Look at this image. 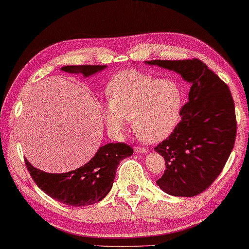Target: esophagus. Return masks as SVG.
I'll use <instances>...</instances> for the list:
<instances>
[{
	"label": "esophagus",
	"instance_id": "34e87169",
	"mask_svg": "<svg viewBox=\"0 0 249 249\" xmlns=\"http://www.w3.org/2000/svg\"><path fill=\"white\" fill-rule=\"evenodd\" d=\"M134 149H135L136 153H146V152H147V149H146L145 147H141V146H136Z\"/></svg>",
	"mask_w": 249,
	"mask_h": 249
}]
</instances>
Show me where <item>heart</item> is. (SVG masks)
<instances>
[{
    "label": "heart",
    "mask_w": 249,
    "mask_h": 249,
    "mask_svg": "<svg viewBox=\"0 0 249 249\" xmlns=\"http://www.w3.org/2000/svg\"><path fill=\"white\" fill-rule=\"evenodd\" d=\"M107 105L103 107L105 124L113 132L124 129L132 120V129L144 142L168 137L179 120L183 91L173 79H162L137 70L114 74L107 86Z\"/></svg>",
    "instance_id": "1"
}]
</instances>
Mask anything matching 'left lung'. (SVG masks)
<instances>
[{
	"instance_id": "8db88e82",
	"label": "left lung",
	"mask_w": 249,
	"mask_h": 249,
	"mask_svg": "<svg viewBox=\"0 0 249 249\" xmlns=\"http://www.w3.org/2000/svg\"><path fill=\"white\" fill-rule=\"evenodd\" d=\"M192 84L180 121L154 149L165 161L156 183L173 196L193 197L212 185L226 165L237 135L233 98L228 85L198 59L152 60Z\"/></svg>"
}]
</instances>
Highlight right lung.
I'll list each match as a JSON object with an SVG mask.
<instances>
[{
    "label": "right lung",
    "mask_w": 249,
    "mask_h": 249,
    "mask_svg": "<svg viewBox=\"0 0 249 249\" xmlns=\"http://www.w3.org/2000/svg\"><path fill=\"white\" fill-rule=\"evenodd\" d=\"M107 66H66L61 70L69 73L90 76ZM134 153L124 142H110L102 146L86 164L67 173H47L30 164L25 159L30 177L44 193L57 202L70 206H86L100 202L107 195L113 185L120 161Z\"/></svg>",
    "instance_id": "obj_1"
}]
</instances>
